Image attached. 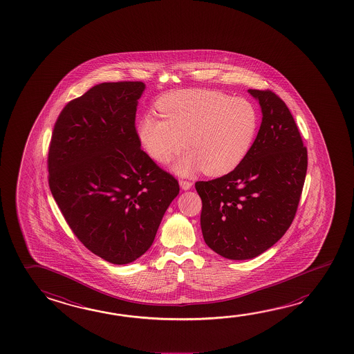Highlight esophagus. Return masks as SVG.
Instances as JSON below:
<instances>
[{
  "label": "esophagus",
  "instance_id": "obj_1",
  "mask_svg": "<svg viewBox=\"0 0 354 354\" xmlns=\"http://www.w3.org/2000/svg\"><path fill=\"white\" fill-rule=\"evenodd\" d=\"M192 181H187V180H180V187H181L183 190H189V189H192Z\"/></svg>",
  "mask_w": 354,
  "mask_h": 354
}]
</instances>
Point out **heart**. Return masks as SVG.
<instances>
[{"label": "heart", "instance_id": "heart-1", "mask_svg": "<svg viewBox=\"0 0 354 354\" xmlns=\"http://www.w3.org/2000/svg\"><path fill=\"white\" fill-rule=\"evenodd\" d=\"M164 119L147 114L138 138L156 162H170L184 144L189 150L173 164L183 176L201 170L211 176L232 171L252 148L260 124L257 108L245 98L207 89H184L158 102Z\"/></svg>", "mask_w": 354, "mask_h": 354}]
</instances>
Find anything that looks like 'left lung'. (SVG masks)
<instances>
[{
  "label": "left lung",
  "instance_id": "left-lung-1",
  "mask_svg": "<svg viewBox=\"0 0 354 354\" xmlns=\"http://www.w3.org/2000/svg\"><path fill=\"white\" fill-rule=\"evenodd\" d=\"M248 93L262 112L252 148L229 174L195 184L205 242L229 260L254 259L285 235L307 173V149L285 102L268 89Z\"/></svg>",
  "mask_w": 354,
  "mask_h": 354
}]
</instances>
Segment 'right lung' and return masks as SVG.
<instances>
[{"mask_svg":"<svg viewBox=\"0 0 354 354\" xmlns=\"http://www.w3.org/2000/svg\"><path fill=\"white\" fill-rule=\"evenodd\" d=\"M143 82H111L71 100L57 118L48 184L78 240L125 265L148 251L179 183L145 151L136 129Z\"/></svg>","mask_w":354,"mask_h":354,"instance_id":"right-lung-1","label":"right lung"}]
</instances>
